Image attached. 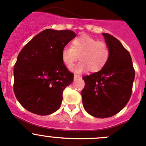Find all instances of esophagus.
<instances>
[{
	"label": "esophagus",
	"mask_w": 146,
	"mask_h": 146,
	"mask_svg": "<svg viewBox=\"0 0 146 146\" xmlns=\"http://www.w3.org/2000/svg\"><path fill=\"white\" fill-rule=\"evenodd\" d=\"M81 78V76H80V75H74V80H78V79L80 78Z\"/></svg>",
	"instance_id": "1"
}]
</instances>
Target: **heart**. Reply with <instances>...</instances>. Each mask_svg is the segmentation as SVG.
Listing matches in <instances>:
<instances>
[{
    "mask_svg": "<svg viewBox=\"0 0 146 146\" xmlns=\"http://www.w3.org/2000/svg\"><path fill=\"white\" fill-rule=\"evenodd\" d=\"M109 56L107 45L88 35L75 38L71 47L66 46L61 51V58L68 68L71 67L80 58V62L71 68L76 73H82L88 69L91 72L99 71L107 63Z\"/></svg>",
    "mask_w": 146,
    "mask_h": 146,
    "instance_id": "heart-1",
    "label": "heart"
}]
</instances>
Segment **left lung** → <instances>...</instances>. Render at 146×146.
<instances>
[{"label": "left lung", "mask_w": 146, "mask_h": 146, "mask_svg": "<svg viewBox=\"0 0 146 146\" xmlns=\"http://www.w3.org/2000/svg\"><path fill=\"white\" fill-rule=\"evenodd\" d=\"M110 51L107 63L100 71L83 76L81 91L85 111L97 118H107L119 112L129 102L135 78L131 57L120 42L102 33Z\"/></svg>", "instance_id": "8db88e82"}]
</instances>
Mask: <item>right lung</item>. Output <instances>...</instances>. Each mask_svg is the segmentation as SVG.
Here are the masks:
<instances>
[{
  "label": "right lung",
  "instance_id": "right-lung-1",
  "mask_svg": "<svg viewBox=\"0 0 146 146\" xmlns=\"http://www.w3.org/2000/svg\"><path fill=\"white\" fill-rule=\"evenodd\" d=\"M76 34L47 29L33 37L17 56L14 67V93L22 106L38 115H48L61 107L63 92L73 80L61 51Z\"/></svg>",
  "mask_w": 146,
  "mask_h": 146
}]
</instances>
